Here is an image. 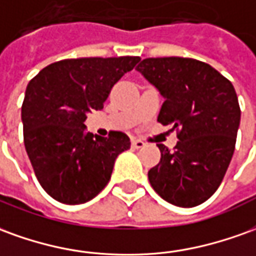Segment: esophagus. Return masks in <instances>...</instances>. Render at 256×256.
<instances>
[{
  "label": "esophagus",
  "instance_id": "34e87169",
  "mask_svg": "<svg viewBox=\"0 0 256 256\" xmlns=\"http://www.w3.org/2000/svg\"><path fill=\"white\" fill-rule=\"evenodd\" d=\"M144 146H146V142H144V141L138 140V138H133V140H132V146H133V148H136V150L142 148Z\"/></svg>",
  "mask_w": 256,
  "mask_h": 256
}]
</instances>
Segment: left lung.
I'll use <instances>...</instances> for the list:
<instances>
[{
    "label": "left lung",
    "mask_w": 256,
    "mask_h": 256,
    "mask_svg": "<svg viewBox=\"0 0 256 256\" xmlns=\"http://www.w3.org/2000/svg\"><path fill=\"white\" fill-rule=\"evenodd\" d=\"M136 69L165 98L158 122L178 130L172 151L156 144L160 160L148 172L150 183L176 206L205 202L220 186L236 146L241 110L233 84L191 58H146Z\"/></svg>",
    "instance_id": "8db88e82"
}]
</instances>
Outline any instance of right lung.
I'll use <instances>...</instances> for the list:
<instances>
[{
    "label": "right lung",
    "mask_w": 256,
    "mask_h": 256,
    "mask_svg": "<svg viewBox=\"0 0 256 256\" xmlns=\"http://www.w3.org/2000/svg\"><path fill=\"white\" fill-rule=\"evenodd\" d=\"M138 56L64 60L28 84L22 105L23 140L41 187L68 205L84 204L108 184L119 154L130 148L122 132L96 137L87 114L104 108L112 87Z\"/></svg>",
    "instance_id": "right-lung-1"
}]
</instances>
